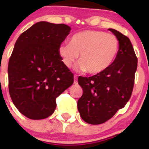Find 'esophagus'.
<instances>
[{"mask_svg": "<svg viewBox=\"0 0 149 149\" xmlns=\"http://www.w3.org/2000/svg\"><path fill=\"white\" fill-rule=\"evenodd\" d=\"M77 75L74 76V84H77Z\"/></svg>", "mask_w": 149, "mask_h": 149, "instance_id": "esophagus-1", "label": "esophagus"}]
</instances>
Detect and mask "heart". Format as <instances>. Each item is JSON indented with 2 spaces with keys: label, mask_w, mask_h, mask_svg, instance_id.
I'll return each instance as SVG.
<instances>
[{
  "label": "heart",
  "mask_w": 149,
  "mask_h": 149,
  "mask_svg": "<svg viewBox=\"0 0 149 149\" xmlns=\"http://www.w3.org/2000/svg\"><path fill=\"white\" fill-rule=\"evenodd\" d=\"M119 51L116 36L101 30H86L77 33L71 38L70 44L59 46L58 53L63 64L70 67L78 58L79 68L90 74H100L111 66Z\"/></svg>",
  "instance_id": "obj_1"
}]
</instances>
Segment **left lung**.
Returning <instances> with one entry per match:
<instances>
[{"label": "left lung", "mask_w": 149, "mask_h": 149, "mask_svg": "<svg viewBox=\"0 0 149 149\" xmlns=\"http://www.w3.org/2000/svg\"><path fill=\"white\" fill-rule=\"evenodd\" d=\"M109 30L119 42L113 64L100 74L78 77L83 95L77 101V109L83 120L91 125L107 122L125 106L131 96L137 68V58L130 39L118 30Z\"/></svg>", "instance_id": "left-lung-1"}]
</instances>
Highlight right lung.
Returning a JSON list of instances; mask_svg holds the SVG:
<instances>
[{
	"label": "right lung",
	"instance_id": "obj_1",
	"mask_svg": "<svg viewBox=\"0 0 149 149\" xmlns=\"http://www.w3.org/2000/svg\"><path fill=\"white\" fill-rule=\"evenodd\" d=\"M70 30L64 24L39 22L17 39L8 65L9 91L15 107L29 119L52 115L56 98L73 84V74L58 53Z\"/></svg>",
	"mask_w": 149,
	"mask_h": 149
}]
</instances>
